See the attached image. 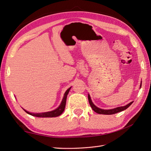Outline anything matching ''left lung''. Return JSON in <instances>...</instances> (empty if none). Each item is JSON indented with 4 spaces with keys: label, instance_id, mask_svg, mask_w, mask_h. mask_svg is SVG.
Returning <instances> with one entry per match:
<instances>
[{
    "label": "left lung",
    "instance_id": "8db88e82",
    "mask_svg": "<svg viewBox=\"0 0 151 151\" xmlns=\"http://www.w3.org/2000/svg\"><path fill=\"white\" fill-rule=\"evenodd\" d=\"M142 86V84L140 85V87ZM88 100H89V102L91 107L93 109V110L96 112V113L98 114H116L117 113H119V112H121L122 111L125 110L126 109H127L133 103V101H131V103H129V104H127V106H123V107H116L114 109H108V110H106V109H100L99 107H96L93 104V103L92 102L91 99V97L89 96V94H88Z\"/></svg>",
    "mask_w": 151,
    "mask_h": 151
}]
</instances>
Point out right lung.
<instances>
[{"label": "right lung", "instance_id": "1", "mask_svg": "<svg viewBox=\"0 0 151 151\" xmlns=\"http://www.w3.org/2000/svg\"><path fill=\"white\" fill-rule=\"evenodd\" d=\"M71 89V87L69 88L67 91H66L64 98H63L62 102L60 105V106L56 109L55 110L50 111V112H46V113H31L29 112H28L26 111L25 109H24L26 111V113L27 114H29L31 116H37V117H42V118H47V117H57L58 116L60 115L63 112H64L65 109V104H66V99H67V96L69 93V90Z\"/></svg>", "mask_w": 151, "mask_h": 151}]
</instances>
